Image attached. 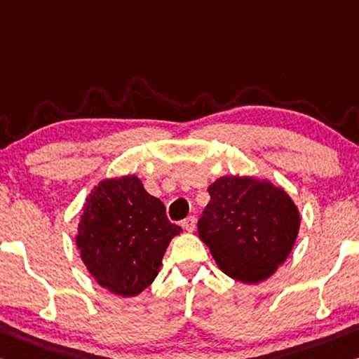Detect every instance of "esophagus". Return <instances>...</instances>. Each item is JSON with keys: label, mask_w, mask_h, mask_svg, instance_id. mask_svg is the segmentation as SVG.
<instances>
[{"label": "esophagus", "mask_w": 359, "mask_h": 359, "mask_svg": "<svg viewBox=\"0 0 359 359\" xmlns=\"http://www.w3.org/2000/svg\"><path fill=\"white\" fill-rule=\"evenodd\" d=\"M182 226H184L187 231H195V229H196V219L193 217V215H190V217H187L185 220H182Z\"/></svg>", "instance_id": "esophagus-1"}]
</instances>
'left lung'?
Segmentation results:
<instances>
[{
  "label": "left lung",
  "instance_id": "8db88e82",
  "mask_svg": "<svg viewBox=\"0 0 359 359\" xmlns=\"http://www.w3.org/2000/svg\"><path fill=\"white\" fill-rule=\"evenodd\" d=\"M210 201L198 235L219 269L255 284L284 264L297 240L300 212L292 198L270 180L225 175L209 185Z\"/></svg>",
  "mask_w": 359,
  "mask_h": 359
}]
</instances>
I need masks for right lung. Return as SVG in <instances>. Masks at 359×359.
I'll return each instance as SVG.
<instances>
[{
    "label": "right lung",
    "mask_w": 359,
    "mask_h": 359,
    "mask_svg": "<svg viewBox=\"0 0 359 359\" xmlns=\"http://www.w3.org/2000/svg\"><path fill=\"white\" fill-rule=\"evenodd\" d=\"M182 229L135 175L99 182L86 198L76 248L102 287L134 297L155 281L170 240Z\"/></svg>",
    "instance_id": "1"
}]
</instances>
